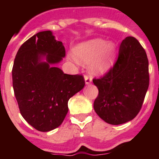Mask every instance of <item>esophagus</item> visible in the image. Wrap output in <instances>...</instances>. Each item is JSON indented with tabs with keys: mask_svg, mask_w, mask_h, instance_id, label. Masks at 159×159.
<instances>
[{
	"mask_svg": "<svg viewBox=\"0 0 159 159\" xmlns=\"http://www.w3.org/2000/svg\"><path fill=\"white\" fill-rule=\"evenodd\" d=\"M84 80H85V84L88 85V84H91V82H92V79H91V77L88 76V75H85V76H84Z\"/></svg>",
	"mask_w": 159,
	"mask_h": 159,
	"instance_id": "34e87169",
	"label": "esophagus"
}]
</instances>
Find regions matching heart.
<instances>
[{
	"label": "heart",
	"mask_w": 159,
	"mask_h": 159,
	"mask_svg": "<svg viewBox=\"0 0 159 159\" xmlns=\"http://www.w3.org/2000/svg\"><path fill=\"white\" fill-rule=\"evenodd\" d=\"M116 47L112 42L107 43L102 39H94L79 44L74 49L75 57H70L73 61L90 62L89 68L92 74L103 75L113 66L116 58Z\"/></svg>",
	"instance_id": "obj_1"
}]
</instances>
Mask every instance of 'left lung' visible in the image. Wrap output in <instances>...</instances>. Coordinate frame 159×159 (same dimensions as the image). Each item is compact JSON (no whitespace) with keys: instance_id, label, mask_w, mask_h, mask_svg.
Segmentation results:
<instances>
[{"instance_id":"obj_1","label":"left lung","mask_w":159,"mask_h":159,"mask_svg":"<svg viewBox=\"0 0 159 159\" xmlns=\"http://www.w3.org/2000/svg\"><path fill=\"white\" fill-rule=\"evenodd\" d=\"M93 83L99 90L94 110L103 121L119 125L134 119L149 87L148 59L139 42L133 36L125 38L115 65Z\"/></svg>"}]
</instances>
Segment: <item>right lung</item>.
I'll return each instance as SVG.
<instances>
[{
	"instance_id": "add662e5",
	"label": "right lung",
	"mask_w": 159,
	"mask_h": 159,
	"mask_svg": "<svg viewBox=\"0 0 159 159\" xmlns=\"http://www.w3.org/2000/svg\"><path fill=\"white\" fill-rule=\"evenodd\" d=\"M64 57L62 42L51 31H43L25 41L14 60L12 87L20 111L39 131L60 126L69 99L85 85L83 75L64 74L55 66Z\"/></svg>"
}]
</instances>
